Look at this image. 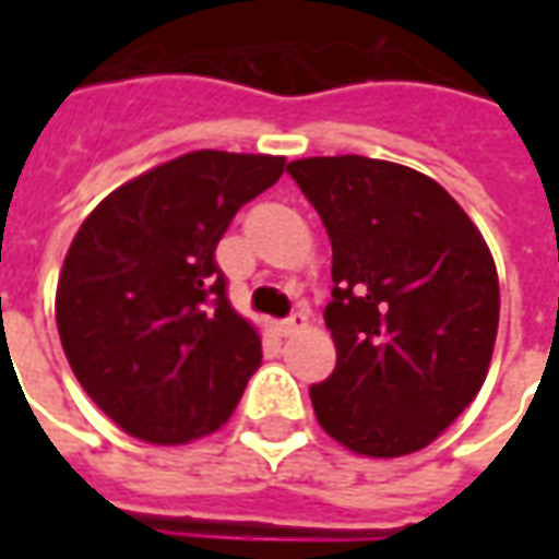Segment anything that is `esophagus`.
Here are the masks:
<instances>
[{"mask_svg":"<svg viewBox=\"0 0 559 559\" xmlns=\"http://www.w3.org/2000/svg\"><path fill=\"white\" fill-rule=\"evenodd\" d=\"M305 326H308V317H305L302 311H296V314L284 317V320H281L278 332L284 335V338H287V335H293V332H299V329H305Z\"/></svg>","mask_w":559,"mask_h":559,"instance_id":"obj_1","label":"esophagus"}]
</instances>
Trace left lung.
Masks as SVG:
<instances>
[{
    "label": "left lung",
    "instance_id": "obj_1",
    "mask_svg": "<svg viewBox=\"0 0 559 559\" xmlns=\"http://www.w3.org/2000/svg\"><path fill=\"white\" fill-rule=\"evenodd\" d=\"M332 242L326 326L335 371L311 386L317 421L359 455L428 445L485 383L500 284L491 251L445 188L392 160H290Z\"/></svg>",
    "mask_w": 559,
    "mask_h": 559
}]
</instances>
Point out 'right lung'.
<instances>
[{
	"instance_id": "add662e5",
	"label": "right lung",
	"mask_w": 559,
	"mask_h": 559,
	"mask_svg": "<svg viewBox=\"0 0 559 559\" xmlns=\"http://www.w3.org/2000/svg\"><path fill=\"white\" fill-rule=\"evenodd\" d=\"M284 158L200 148L102 200L68 248L56 326L71 371L131 437L188 443L230 419L260 365L215 248Z\"/></svg>"
}]
</instances>
